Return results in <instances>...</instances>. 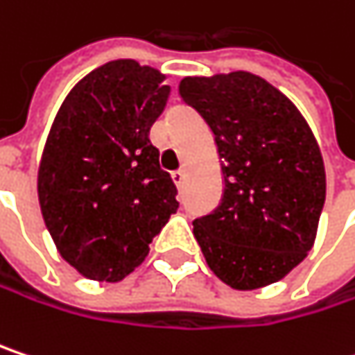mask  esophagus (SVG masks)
Here are the masks:
<instances>
[{
    "mask_svg": "<svg viewBox=\"0 0 355 355\" xmlns=\"http://www.w3.org/2000/svg\"><path fill=\"white\" fill-rule=\"evenodd\" d=\"M171 177H173V182H175L177 187H180V184L184 182V177H187V173H184V171H175V173H173Z\"/></svg>",
    "mask_w": 355,
    "mask_h": 355,
    "instance_id": "34e87169",
    "label": "esophagus"
}]
</instances>
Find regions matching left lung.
Instances as JSON below:
<instances>
[{"instance_id": "1", "label": "left lung", "mask_w": 355, "mask_h": 355, "mask_svg": "<svg viewBox=\"0 0 355 355\" xmlns=\"http://www.w3.org/2000/svg\"><path fill=\"white\" fill-rule=\"evenodd\" d=\"M184 103L207 121L225 193L193 221L211 272L236 291L284 278L311 252L325 203V164L303 113L248 71L184 77Z\"/></svg>"}]
</instances>
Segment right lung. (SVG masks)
Returning a JSON list of instances; mask_svg holds the SVG:
<instances>
[{
  "label": "right lung",
  "mask_w": 355,
  "mask_h": 355,
  "mask_svg": "<svg viewBox=\"0 0 355 355\" xmlns=\"http://www.w3.org/2000/svg\"><path fill=\"white\" fill-rule=\"evenodd\" d=\"M134 58L101 64L56 113L38 166V201L62 260L97 282L138 268L177 213V187L158 164L150 128L171 87Z\"/></svg>",
  "instance_id": "right-lung-1"
}]
</instances>
